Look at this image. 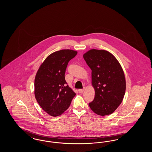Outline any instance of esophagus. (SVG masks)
<instances>
[{
	"label": "esophagus",
	"instance_id": "1",
	"mask_svg": "<svg viewBox=\"0 0 152 152\" xmlns=\"http://www.w3.org/2000/svg\"><path fill=\"white\" fill-rule=\"evenodd\" d=\"M84 90H85V88H83V89H79L78 91L79 92V93H83V92L84 91Z\"/></svg>",
	"mask_w": 152,
	"mask_h": 152
}]
</instances>
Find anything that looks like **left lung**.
Masks as SVG:
<instances>
[{
	"mask_svg": "<svg viewBox=\"0 0 152 152\" xmlns=\"http://www.w3.org/2000/svg\"><path fill=\"white\" fill-rule=\"evenodd\" d=\"M83 58L92 70V84L95 91L94 100L89 106L98 115H110L120 105L125 93L123 68L116 58L105 50L92 49Z\"/></svg>",
	"mask_w": 152,
	"mask_h": 152,
	"instance_id": "1",
	"label": "left lung"
}]
</instances>
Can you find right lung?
I'll return each mask as SVG.
<instances>
[{
  "label": "right lung",
  "instance_id": "obj_1",
  "mask_svg": "<svg viewBox=\"0 0 152 152\" xmlns=\"http://www.w3.org/2000/svg\"><path fill=\"white\" fill-rule=\"evenodd\" d=\"M77 53L71 50L55 52L45 59L36 73L35 96L39 105L48 115L60 116L70 106L76 94L65 80L68 62Z\"/></svg>",
  "mask_w": 152,
  "mask_h": 152
}]
</instances>
